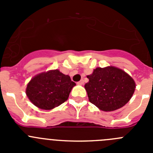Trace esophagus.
I'll list each match as a JSON object with an SVG mask.
<instances>
[{"label": "esophagus", "instance_id": "34e87169", "mask_svg": "<svg viewBox=\"0 0 153 153\" xmlns=\"http://www.w3.org/2000/svg\"><path fill=\"white\" fill-rule=\"evenodd\" d=\"M78 85H83L84 84V81H83V79H81L80 81H79L77 83Z\"/></svg>", "mask_w": 153, "mask_h": 153}]
</instances>
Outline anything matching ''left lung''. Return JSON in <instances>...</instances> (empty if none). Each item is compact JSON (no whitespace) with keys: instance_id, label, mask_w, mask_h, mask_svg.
Instances as JSON below:
<instances>
[{"instance_id":"8db88e82","label":"left lung","mask_w":153,"mask_h":153,"mask_svg":"<svg viewBox=\"0 0 153 153\" xmlns=\"http://www.w3.org/2000/svg\"><path fill=\"white\" fill-rule=\"evenodd\" d=\"M86 77L85 84L89 100L105 112L114 111L130 100L135 89L134 79L122 69L109 66L97 67Z\"/></svg>"}]
</instances>
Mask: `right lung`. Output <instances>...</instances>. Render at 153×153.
Here are the masks:
<instances>
[{"label":"right lung","instance_id":"obj_1","mask_svg":"<svg viewBox=\"0 0 153 153\" xmlns=\"http://www.w3.org/2000/svg\"><path fill=\"white\" fill-rule=\"evenodd\" d=\"M75 85L70 76L57 69L51 70L34 76L27 83L26 94L36 107L50 110L67 100Z\"/></svg>","mask_w":153,"mask_h":153}]
</instances>
